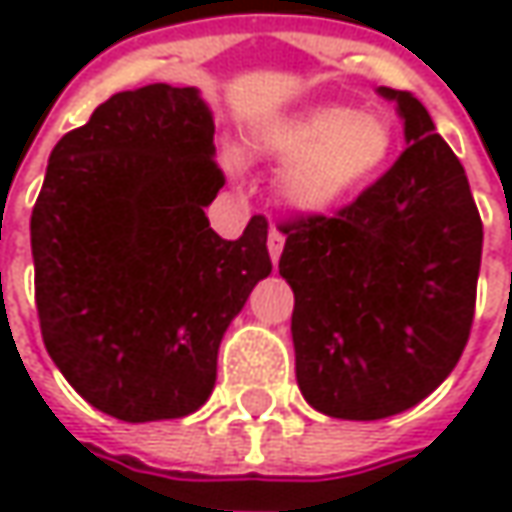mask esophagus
<instances>
[{"label":"esophagus","instance_id":"34e87169","mask_svg":"<svg viewBox=\"0 0 512 512\" xmlns=\"http://www.w3.org/2000/svg\"><path fill=\"white\" fill-rule=\"evenodd\" d=\"M267 250H270V259L276 265L279 256H282V250H285V233L279 227H270V233H267Z\"/></svg>","mask_w":512,"mask_h":512}]
</instances>
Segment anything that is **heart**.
<instances>
[{
	"label": "heart",
	"mask_w": 512,
	"mask_h": 512,
	"mask_svg": "<svg viewBox=\"0 0 512 512\" xmlns=\"http://www.w3.org/2000/svg\"><path fill=\"white\" fill-rule=\"evenodd\" d=\"M396 133L376 110L313 105L270 119L253 133V148L282 162L276 176L279 199L287 207L322 216L333 213L373 185L390 162ZM227 168L239 170L230 150Z\"/></svg>",
	"instance_id": "b5f03b06"
}]
</instances>
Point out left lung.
I'll return each mask as SVG.
<instances>
[{"mask_svg": "<svg viewBox=\"0 0 512 512\" xmlns=\"http://www.w3.org/2000/svg\"><path fill=\"white\" fill-rule=\"evenodd\" d=\"M396 102L407 148L336 216L287 236L296 382L333 419L376 422L427 399L462 359L476 310L482 219L462 162L407 90Z\"/></svg>", "mask_w": 512, "mask_h": 512, "instance_id": "left-lung-1", "label": "left lung"}]
</instances>
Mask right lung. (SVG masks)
Segmentation results:
<instances>
[{
  "instance_id": "right-lung-1",
  "label": "right lung",
  "mask_w": 512,
  "mask_h": 512,
  "mask_svg": "<svg viewBox=\"0 0 512 512\" xmlns=\"http://www.w3.org/2000/svg\"><path fill=\"white\" fill-rule=\"evenodd\" d=\"M196 88L113 93L50 153L30 216L36 310L70 387L122 422L210 399L227 325L270 276L265 216L236 242L205 216L225 176Z\"/></svg>"
}]
</instances>
